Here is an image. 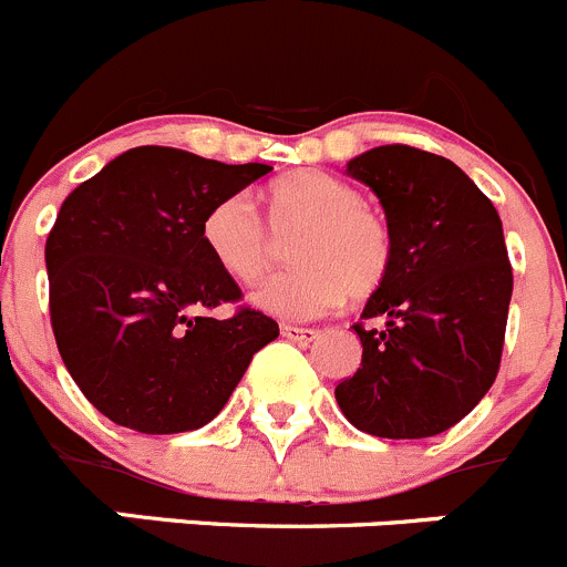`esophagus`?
I'll return each mask as SVG.
<instances>
[{
    "mask_svg": "<svg viewBox=\"0 0 567 567\" xmlns=\"http://www.w3.org/2000/svg\"><path fill=\"white\" fill-rule=\"evenodd\" d=\"M280 333L292 342H311L317 337V328H306V326H292V322H284L280 326Z\"/></svg>",
    "mask_w": 567,
    "mask_h": 567,
    "instance_id": "1",
    "label": "esophagus"
}]
</instances>
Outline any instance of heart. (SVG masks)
<instances>
[{"label": "heart", "instance_id": "1", "mask_svg": "<svg viewBox=\"0 0 567 567\" xmlns=\"http://www.w3.org/2000/svg\"><path fill=\"white\" fill-rule=\"evenodd\" d=\"M275 236L289 241L295 267L272 275L252 292L258 309L278 317L326 315L353 295L370 298L395 264V239L386 219L348 183L320 172L278 177L261 192ZM203 245L212 261L236 284H252L275 258V239L247 197H225L203 219Z\"/></svg>", "mask_w": 567, "mask_h": 567}]
</instances>
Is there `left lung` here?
<instances>
[{
	"label": "left lung",
	"mask_w": 567,
	"mask_h": 567,
	"mask_svg": "<svg viewBox=\"0 0 567 567\" xmlns=\"http://www.w3.org/2000/svg\"><path fill=\"white\" fill-rule=\"evenodd\" d=\"M384 206L395 264L370 295L361 368L337 403L359 431L420 440L449 431L487 395L501 368L512 264L495 206L442 155L406 144L348 161Z\"/></svg>",
	"instance_id": "obj_1"
}]
</instances>
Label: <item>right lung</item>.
I'll use <instances>...</instances> for the list:
<instances>
[{
  "mask_svg": "<svg viewBox=\"0 0 567 567\" xmlns=\"http://www.w3.org/2000/svg\"><path fill=\"white\" fill-rule=\"evenodd\" d=\"M272 172L136 147L80 183L47 236L50 320L69 375L116 425L177 434L212 423L278 322L239 303L208 256V208Z\"/></svg>",
  "mask_w": 567,
  "mask_h": 567,
  "instance_id": "right-lung-1",
  "label": "right lung"
}]
</instances>
